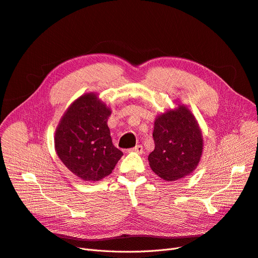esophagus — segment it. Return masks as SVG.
<instances>
[{
    "label": "esophagus",
    "instance_id": "1",
    "mask_svg": "<svg viewBox=\"0 0 258 258\" xmlns=\"http://www.w3.org/2000/svg\"><path fill=\"white\" fill-rule=\"evenodd\" d=\"M130 152H135V153H138V154H142L143 153V147L141 144H138V145H136L135 148L131 149Z\"/></svg>",
    "mask_w": 258,
    "mask_h": 258
}]
</instances>
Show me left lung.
Returning <instances> with one entry per match:
<instances>
[{"mask_svg": "<svg viewBox=\"0 0 258 258\" xmlns=\"http://www.w3.org/2000/svg\"><path fill=\"white\" fill-rule=\"evenodd\" d=\"M155 149L149 155L153 172L163 180L176 181L195 171L204 151L198 122L187 106L176 103L154 122Z\"/></svg>", "mask_w": 258, "mask_h": 258, "instance_id": "8db88e82", "label": "left lung"}]
</instances>
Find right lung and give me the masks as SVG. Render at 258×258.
Instances as JSON below:
<instances>
[{
	"label": "right lung",
	"mask_w": 258,
	"mask_h": 258,
	"mask_svg": "<svg viewBox=\"0 0 258 258\" xmlns=\"http://www.w3.org/2000/svg\"><path fill=\"white\" fill-rule=\"evenodd\" d=\"M111 114L96 93L77 98L54 133V149L63 164L83 181L108 176L123 153L111 142L107 120Z\"/></svg>",
	"instance_id": "add662e5"
}]
</instances>
